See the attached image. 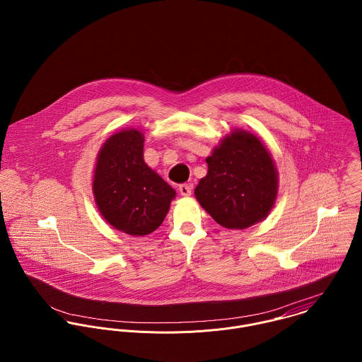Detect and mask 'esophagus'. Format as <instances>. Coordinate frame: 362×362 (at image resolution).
I'll return each instance as SVG.
<instances>
[{"instance_id":"obj_1","label":"esophagus","mask_w":362,"mask_h":362,"mask_svg":"<svg viewBox=\"0 0 362 362\" xmlns=\"http://www.w3.org/2000/svg\"><path fill=\"white\" fill-rule=\"evenodd\" d=\"M178 191L182 197H189L191 192H192V185L191 184H182V185H180Z\"/></svg>"}]
</instances>
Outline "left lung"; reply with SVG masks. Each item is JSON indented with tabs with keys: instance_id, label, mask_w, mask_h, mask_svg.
I'll return each instance as SVG.
<instances>
[{
	"instance_id": "obj_1",
	"label": "left lung",
	"mask_w": 362,
	"mask_h": 362,
	"mask_svg": "<svg viewBox=\"0 0 362 362\" xmlns=\"http://www.w3.org/2000/svg\"><path fill=\"white\" fill-rule=\"evenodd\" d=\"M206 163L207 174L197 185L195 198L216 223L244 230L269 216L277 199L279 173L257 135L233 129Z\"/></svg>"
}]
</instances>
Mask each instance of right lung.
Wrapping results in <instances>:
<instances>
[{
  "label": "right lung",
  "instance_id": "add662e5",
  "mask_svg": "<svg viewBox=\"0 0 362 362\" xmlns=\"http://www.w3.org/2000/svg\"><path fill=\"white\" fill-rule=\"evenodd\" d=\"M144 132L125 128L100 148L93 171V197L115 230L144 237L160 227L175 191L144 160Z\"/></svg>",
  "mask_w": 362,
  "mask_h": 362
}]
</instances>
